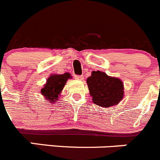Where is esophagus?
Segmentation results:
<instances>
[{"label": "esophagus", "instance_id": "34e87169", "mask_svg": "<svg viewBox=\"0 0 160 160\" xmlns=\"http://www.w3.org/2000/svg\"><path fill=\"white\" fill-rule=\"evenodd\" d=\"M75 79L77 80H83V76H76Z\"/></svg>", "mask_w": 160, "mask_h": 160}]
</instances>
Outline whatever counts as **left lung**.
<instances>
[{
    "mask_svg": "<svg viewBox=\"0 0 160 160\" xmlns=\"http://www.w3.org/2000/svg\"><path fill=\"white\" fill-rule=\"evenodd\" d=\"M92 102L107 108L118 104L124 97V84L122 80L110 77L104 72L93 71L87 79Z\"/></svg>",
    "mask_w": 160,
    "mask_h": 160,
    "instance_id": "obj_1",
    "label": "left lung"
}]
</instances>
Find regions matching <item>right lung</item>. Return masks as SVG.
<instances>
[{
    "instance_id": "add662e5",
    "label": "right lung",
    "mask_w": 160,
    "mask_h": 160,
    "mask_svg": "<svg viewBox=\"0 0 160 160\" xmlns=\"http://www.w3.org/2000/svg\"><path fill=\"white\" fill-rule=\"evenodd\" d=\"M70 73L65 72L64 74H52L46 80L41 94L45 97L46 100L50 102H55L61 96L62 90L68 79H71Z\"/></svg>"
}]
</instances>
